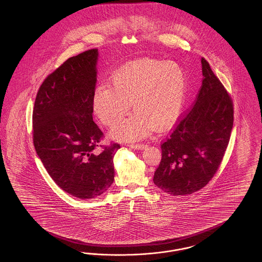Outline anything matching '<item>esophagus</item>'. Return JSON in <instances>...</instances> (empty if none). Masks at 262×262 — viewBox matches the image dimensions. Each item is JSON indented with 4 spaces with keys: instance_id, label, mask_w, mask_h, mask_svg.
Returning <instances> with one entry per match:
<instances>
[{
    "instance_id": "obj_1",
    "label": "esophagus",
    "mask_w": 262,
    "mask_h": 262,
    "mask_svg": "<svg viewBox=\"0 0 262 262\" xmlns=\"http://www.w3.org/2000/svg\"><path fill=\"white\" fill-rule=\"evenodd\" d=\"M129 146L135 149H143L145 147V144L144 143H132V144H129Z\"/></svg>"
}]
</instances>
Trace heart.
Here are the masks:
<instances>
[{
    "mask_svg": "<svg viewBox=\"0 0 262 262\" xmlns=\"http://www.w3.org/2000/svg\"><path fill=\"white\" fill-rule=\"evenodd\" d=\"M187 75L174 62L141 60L119 69L110 85H100L92 97L93 111L107 126L121 123L130 109L136 113L113 132L121 140L146 137L154 127L166 129L179 119L187 95Z\"/></svg>",
    "mask_w": 262,
    "mask_h": 262,
    "instance_id": "b5f03b06",
    "label": "heart"
}]
</instances>
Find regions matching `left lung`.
Listing matches in <instances>:
<instances>
[{
    "label": "left lung",
    "mask_w": 262,
    "mask_h": 262,
    "mask_svg": "<svg viewBox=\"0 0 262 262\" xmlns=\"http://www.w3.org/2000/svg\"><path fill=\"white\" fill-rule=\"evenodd\" d=\"M202 84L192 106L161 142L153 182L165 192L187 195L205 187L219 169L234 123V104L208 62L201 58Z\"/></svg>",
    "instance_id": "1"
}]
</instances>
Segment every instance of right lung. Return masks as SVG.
I'll return each instance as SVG.
<instances>
[{
  "label": "right lung",
  "instance_id": "obj_1",
  "mask_svg": "<svg viewBox=\"0 0 262 262\" xmlns=\"http://www.w3.org/2000/svg\"><path fill=\"white\" fill-rule=\"evenodd\" d=\"M98 49L69 58L38 89L32 113L33 144L54 182L71 195L89 200L114 182L113 158L121 146L101 145L104 134L93 122ZM99 146L100 152L95 150Z\"/></svg>",
  "mask_w": 262,
  "mask_h": 262
}]
</instances>
